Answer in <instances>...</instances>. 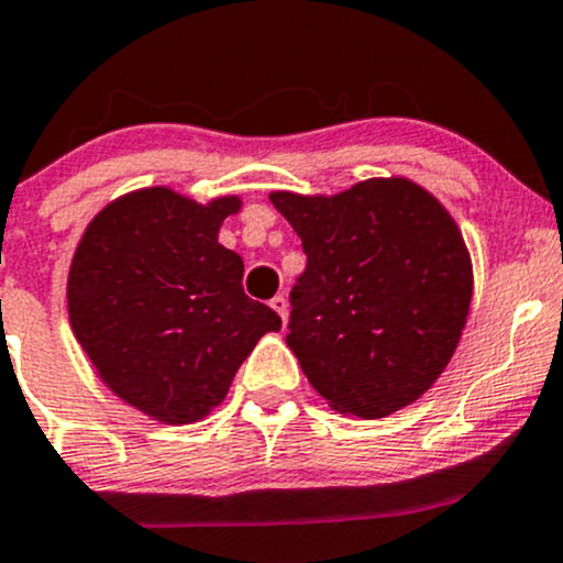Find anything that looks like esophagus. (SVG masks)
<instances>
[{
  "label": "esophagus",
  "mask_w": 563,
  "mask_h": 563,
  "mask_svg": "<svg viewBox=\"0 0 563 563\" xmlns=\"http://www.w3.org/2000/svg\"><path fill=\"white\" fill-rule=\"evenodd\" d=\"M271 308H274V311L282 317V322L287 324V317H289V303H287V298H284V295H276V298L271 300Z\"/></svg>",
  "instance_id": "obj_1"
}]
</instances>
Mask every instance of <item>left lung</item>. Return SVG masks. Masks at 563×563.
Here are the masks:
<instances>
[{
  "label": "left lung",
  "mask_w": 563,
  "mask_h": 563,
  "mask_svg": "<svg viewBox=\"0 0 563 563\" xmlns=\"http://www.w3.org/2000/svg\"><path fill=\"white\" fill-rule=\"evenodd\" d=\"M308 257L287 346L338 413L384 419L449 367L473 300V260L449 209L405 177L335 196L274 190Z\"/></svg>",
  "instance_id": "1"
}]
</instances>
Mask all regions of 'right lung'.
<instances>
[{
  "label": "right lung",
  "mask_w": 563,
  "mask_h": 563,
  "mask_svg": "<svg viewBox=\"0 0 563 563\" xmlns=\"http://www.w3.org/2000/svg\"><path fill=\"white\" fill-rule=\"evenodd\" d=\"M241 196L207 203L155 185L107 203L77 241L66 279L75 338L112 395L163 424L207 419L274 308L246 298L244 263L217 241Z\"/></svg>",
  "instance_id": "obj_1"
}]
</instances>
